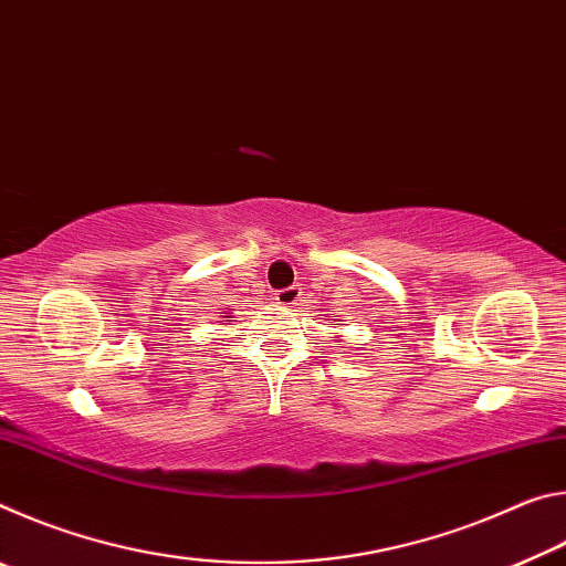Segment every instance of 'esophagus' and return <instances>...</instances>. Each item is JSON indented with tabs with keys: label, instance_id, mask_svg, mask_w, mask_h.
<instances>
[{
	"label": "esophagus",
	"instance_id": "34e87169",
	"mask_svg": "<svg viewBox=\"0 0 566 566\" xmlns=\"http://www.w3.org/2000/svg\"><path fill=\"white\" fill-rule=\"evenodd\" d=\"M300 296H302V286H286V290H280L276 292V304H282V306H294L296 302H300Z\"/></svg>",
	"mask_w": 566,
	"mask_h": 566
}]
</instances>
